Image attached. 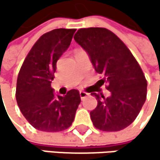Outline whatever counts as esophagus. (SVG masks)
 Instances as JSON below:
<instances>
[{
  "label": "esophagus",
  "instance_id": "obj_1",
  "mask_svg": "<svg viewBox=\"0 0 160 160\" xmlns=\"http://www.w3.org/2000/svg\"><path fill=\"white\" fill-rule=\"evenodd\" d=\"M79 96H81L82 100H83L88 96V93H86V92H84V91H79Z\"/></svg>",
  "mask_w": 160,
  "mask_h": 160
}]
</instances>
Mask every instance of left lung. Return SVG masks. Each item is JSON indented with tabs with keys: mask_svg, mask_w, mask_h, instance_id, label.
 Listing matches in <instances>:
<instances>
[{
	"mask_svg": "<svg viewBox=\"0 0 160 160\" xmlns=\"http://www.w3.org/2000/svg\"><path fill=\"white\" fill-rule=\"evenodd\" d=\"M75 41L88 54L97 73L103 75L110 96L92 93L97 108L90 112L95 128L103 132H118L137 117L147 97V81L131 51L112 32L104 28L78 29Z\"/></svg>",
	"mask_w": 160,
	"mask_h": 160,
	"instance_id": "1",
	"label": "left lung"
}]
</instances>
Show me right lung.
Masks as SVG:
<instances>
[{
    "label": "right lung",
    "mask_w": 160,
    "mask_h": 160,
    "mask_svg": "<svg viewBox=\"0 0 160 160\" xmlns=\"http://www.w3.org/2000/svg\"><path fill=\"white\" fill-rule=\"evenodd\" d=\"M75 28H56L43 34L29 51L17 78L16 100L24 117L38 131L56 132L68 128L81 102L78 91L65 96L51 87L57 62L69 48Z\"/></svg>",
    "instance_id": "add662e5"
}]
</instances>
